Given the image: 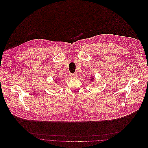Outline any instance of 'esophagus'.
<instances>
[{
  "mask_svg": "<svg viewBox=\"0 0 148 148\" xmlns=\"http://www.w3.org/2000/svg\"><path fill=\"white\" fill-rule=\"evenodd\" d=\"M70 76L72 78H76L77 77V75L76 73H72V74H71Z\"/></svg>",
  "mask_w": 148,
  "mask_h": 148,
  "instance_id": "esophagus-1",
  "label": "esophagus"
}]
</instances>
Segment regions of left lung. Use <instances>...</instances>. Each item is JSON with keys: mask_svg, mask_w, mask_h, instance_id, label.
<instances>
[{"mask_svg": "<svg viewBox=\"0 0 148 148\" xmlns=\"http://www.w3.org/2000/svg\"><path fill=\"white\" fill-rule=\"evenodd\" d=\"M93 79H94V77H93V76H91V77H90V79H89V80H90V82L94 80Z\"/></svg>", "mask_w": 148, "mask_h": 148, "instance_id": "1", "label": "left lung"}]
</instances>
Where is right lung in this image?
Instances as JSON below:
<instances>
[{
  "label": "right lung",
  "instance_id": "add662e5",
  "mask_svg": "<svg viewBox=\"0 0 148 148\" xmlns=\"http://www.w3.org/2000/svg\"><path fill=\"white\" fill-rule=\"evenodd\" d=\"M60 80V79H55V82H58V81H59Z\"/></svg>",
  "mask_w": 148,
  "mask_h": 148
}]
</instances>
